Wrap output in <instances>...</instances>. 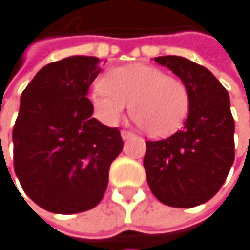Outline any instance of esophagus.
<instances>
[{"label": "esophagus", "instance_id": "34e87169", "mask_svg": "<svg viewBox=\"0 0 250 250\" xmlns=\"http://www.w3.org/2000/svg\"><path fill=\"white\" fill-rule=\"evenodd\" d=\"M135 135H133V132H130V130H121V138L126 141V139H130V138H133Z\"/></svg>", "mask_w": 250, "mask_h": 250}]
</instances>
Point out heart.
I'll list each match as a JSON object with an SVG mask.
<instances>
[{
  "instance_id": "b5f03b06",
  "label": "heart",
  "mask_w": 250,
  "mask_h": 250,
  "mask_svg": "<svg viewBox=\"0 0 250 250\" xmlns=\"http://www.w3.org/2000/svg\"><path fill=\"white\" fill-rule=\"evenodd\" d=\"M95 117L105 126H117L126 112L151 138L176 133L190 109L186 83L155 65L129 64L108 70L90 92Z\"/></svg>"
}]
</instances>
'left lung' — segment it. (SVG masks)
Returning <instances> with one entry per match:
<instances>
[{"instance_id":"left-lung-1","label":"left lung","mask_w":250,"mask_h":250,"mask_svg":"<svg viewBox=\"0 0 250 250\" xmlns=\"http://www.w3.org/2000/svg\"><path fill=\"white\" fill-rule=\"evenodd\" d=\"M189 87L190 109L183 130L146 141L144 167L155 198L174 208L209 201L234 161V120L226 87L204 65L177 55L157 57Z\"/></svg>"}]
</instances>
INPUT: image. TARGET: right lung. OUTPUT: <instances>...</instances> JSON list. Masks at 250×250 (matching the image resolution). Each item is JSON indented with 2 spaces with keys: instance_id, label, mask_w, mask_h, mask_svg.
Instances as JSON below:
<instances>
[{
  "instance_id": "obj_1",
  "label": "right lung",
  "mask_w": 250,
  "mask_h": 250,
  "mask_svg": "<svg viewBox=\"0 0 250 250\" xmlns=\"http://www.w3.org/2000/svg\"><path fill=\"white\" fill-rule=\"evenodd\" d=\"M99 71L96 57H68L42 67L21 93L14 171L24 193L49 212L96 207L123 149L120 130L92 117L87 90Z\"/></svg>"
}]
</instances>
